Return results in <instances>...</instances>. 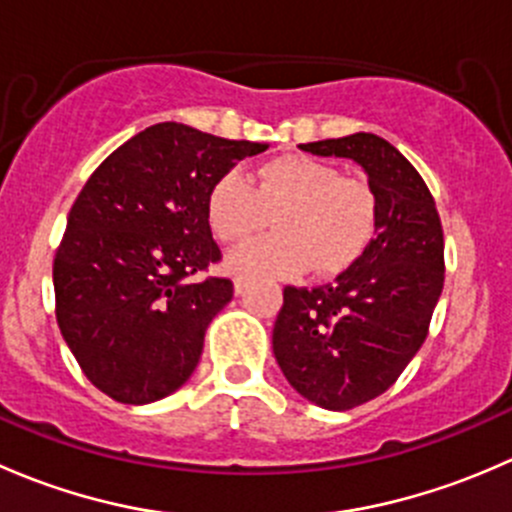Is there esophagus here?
Masks as SVG:
<instances>
[{
  "mask_svg": "<svg viewBox=\"0 0 512 512\" xmlns=\"http://www.w3.org/2000/svg\"><path fill=\"white\" fill-rule=\"evenodd\" d=\"M247 287H250V280H247V277H237V280H235V294H242Z\"/></svg>",
  "mask_w": 512,
  "mask_h": 512,
  "instance_id": "34e87169",
  "label": "esophagus"
}]
</instances>
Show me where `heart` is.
I'll return each instance as SVG.
<instances>
[{
	"instance_id": "b5f03b06",
	"label": "heart",
	"mask_w": 512,
	"mask_h": 512,
	"mask_svg": "<svg viewBox=\"0 0 512 512\" xmlns=\"http://www.w3.org/2000/svg\"><path fill=\"white\" fill-rule=\"evenodd\" d=\"M208 223L225 245H242L277 225L275 235L232 252L235 275H339L369 250L379 225V200L361 178L312 156L267 160L250 175H220L205 203Z\"/></svg>"
}]
</instances>
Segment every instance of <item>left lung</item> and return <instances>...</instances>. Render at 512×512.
<instances>
[{
	"mask_svg": "<svg viewBox=\"0 0 512 512\" xmlns=\"http://www.w3.org/2000/svg\"><path fill=\"white\" fill-rule=\"evenodd\" d=\"M299 148L356 160L379 200L361 260L329 285H287L272 332L289 384L322 409L349 411L394 386L426 342L446 272L443 227L428 185L384 138L354 133Z\"/></svg>",
	"mask_w": 512,
	"mask_h": 512,
	"instance_id": "obj_1",
	"label": "left lung"
}]
</instances>
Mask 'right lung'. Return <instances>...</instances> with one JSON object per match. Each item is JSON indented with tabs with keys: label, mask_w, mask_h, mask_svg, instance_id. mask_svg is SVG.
Returning <instances> with one entry per match:
<instances>
[{
	"label": "right lung",
	"mask_w": 512,
	"mask_h": 512,
	"mask_svg": "<svg viewBox=\"0 0 512 512\" xmlns=\"http://www.w3.org/2000/svg\"><path fill=\"white\" fill-rule=\"evenodd\" d=\"M267 143L183 123L136 133L91 173L54 255L56 322L86 379L121 404L173 394L198 366L205 329L232 299L208 193Z\"/></svg>",
	"instance_id": "right-lung-1"
}]
</instances>
